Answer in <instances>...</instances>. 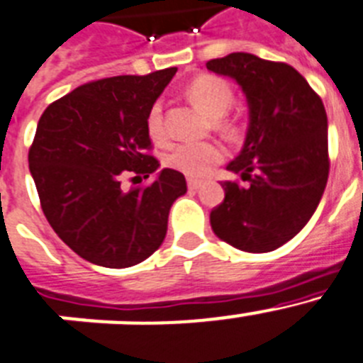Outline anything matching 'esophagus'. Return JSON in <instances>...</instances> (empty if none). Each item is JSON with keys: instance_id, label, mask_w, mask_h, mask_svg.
<instances>
[{"instance_id": "34e87169", "label": "esophagus", "mask_w": 363, "mask_h": 363, "mask_svg": "<svg viewBox=\"0 0 363 363\" xmlns=\"http://www.w3.org/2000/svg\"><path fill=\"white\" fill-rule=\"evenodd\" d=\"M188 188L189 189H199V188H201V181H197V179H188Z\"/></svg>"}]
</instances>
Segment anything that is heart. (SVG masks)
<instances>
[{
	"mask_svg": "<svg viewBox=\"0 0 363 363\" xmlns=\"http://www.w3.org/2000/svg\"><path fill=\"white\" fill-rule=\"evenodd\" d=\"M188 96L191 103L201 108L206 116L211 119H217L220 128L231 130L228 121H222V117L228 112V108L233 103V88L228 81L217 76H201L191 81L188 88ZM146 130L152 141L166 143V128L164 117H162L161 103H155L150 108L146 116ZM224 159V152L215 143H184L177 145L172 152L166 155L164 162L168 168L175 169L179 174L188 175V177H204Z\"/></svg>",
	"mask_w": 363,
	"mask_h": 363,
	"instance_id": "b5f03b06",
	"label": "heart"
}]
</instances>
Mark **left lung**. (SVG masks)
Listing matches in <instances>:
<instances>
[{"label": "left lung", "mask_w": 363, "mask_h": 363, "mask_svg": "<svg viewBox=\"0 0 363 363\" xmlns=\"http://www.w3.org/2000/svg\"><path fill=\"white\" fill-rule=\"evenodd\" d=\"M206 68L237 81L246 94V141L228 169L247 186L224 181L211 230L247 253H267L309 222L329 175L328 116L318 94L286 63L233 52Z\"/></svg>", "instance_id": "obj_1"}]
</instances>
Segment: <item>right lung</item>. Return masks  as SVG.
I'll return each mask as SVG.
<instances>
[{
  "instance_id": "right-lung-1",
  "label": "right lung",
  "mask_w": 363,
  "mask_h": 363,
  "mask_svg": "<svg viewBox=\"0 0 363 363\" xmlns=\"http://www.w3.org/2000/svg\"><path fill=\"white\" fill-rule=\"evenodd\" d=\"M175 72L81 84L39 119L28 166L41 208L88 262L121 269L148 259L164 240L169 208L188 189L184 175L169 168L148 186H121L126 174L148 179L161 166L146 153V116Z\"/></svg>"
}]
</instances>
